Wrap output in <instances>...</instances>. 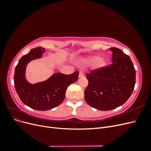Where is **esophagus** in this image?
Masks as SVG:
<instances>
[{
  "label": "esophagus",
  "mask_w": 151,
  "mask_h": 151,
  "mask_svg": "<svg viewBox=\"0 0 151 151\" xmlns=\"http://www.w3.org/2000/svg\"><path fill=\"white\" fill-rule=\"evenodd\" d=\"M84 77V72L82 71V70H80L79 71V77Z\"/></svg>",
  "instance_id": "esophagus-1"
}]
</instances>
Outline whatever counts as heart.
<instances>
[{"instance_id": "1", "label": "heart", "mask_w": 151, "mask_h": 151, "mask_svg": "<svg viewBox=\"0 0 151 151\" xmlns=\"http://www.w3.org/2000/svg\"><path fill=\"white\" fill-rule=\"evenodd\" d=\"M92 59H93V60H97L98 58H97V57H94V58H93ZM99 63H100V64L103 65V64H104V62H103V60H100V61H99Z\"/></svg>"}]
</instances>
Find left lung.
<instances>
[{"instance_id":"obj_1","label":"left lung","mask_w":151,"mask_h":151,"mask_svg":"<svg viewBox=\"0 0 151 151\" xmlns=\"http://www.w3.org/2000/svg\"><path fill=\"white\" fill-rule=\"evenodd\" d=\"M111 63L91 70L86 74L88 85L84 91L86 103L99 110L108 111L124 104L135 84V69L129 55L111 47Z\"/></svg>"}]
</instances>
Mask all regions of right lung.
<instances>
[{
  "mask_svg": "<svg viewBox=\"0 0 151 151\" xmlns=\"http://www.w3.org/2000/svg\"><path fill=\"white\" fill-rule=\"evenodd\" d=\"M45 49L36 47L22 56L16 67L14 82L16 92L22 102L40 111H46L60 105L65 96L67 87L78 79L79 71L71 74L57 73L46 81L32 85L26 81L24 74L27 63L40 58Z\"/></svg>",
  "mask_w": 151,
  "mask_h": 151,
  "instance_id": "right-lung-1",
  "label": "right lung"
}]
</instances>
